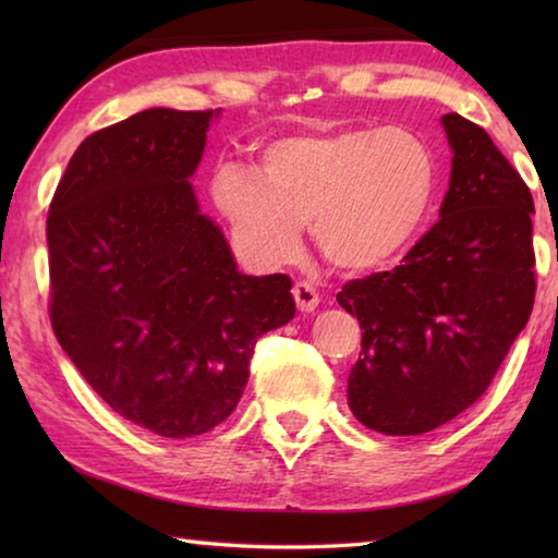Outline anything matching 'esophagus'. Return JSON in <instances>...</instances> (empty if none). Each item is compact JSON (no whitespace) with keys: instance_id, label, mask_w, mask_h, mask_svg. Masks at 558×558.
<instances>
[{"instance_id":"esophagus-1","label":"esophagus","mask_w":558,"mask_h":558,"mask_svg":"<svg viewBox=\"0 0 558 558\" xmlns=\"http://www.w3.org/2000/svg\"><path fill=\"white\" fill-rule=\"evenodd\" d=\"M292 298H295V305L300 313H315V307L319 305L317 290L310 286V282H295V288H292Z\"/></svg>"}]
</instances>
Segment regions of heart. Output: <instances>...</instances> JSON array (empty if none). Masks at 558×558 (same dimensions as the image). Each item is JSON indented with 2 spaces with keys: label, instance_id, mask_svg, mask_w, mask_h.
I'll return each instance as SVG.
<instances>
[{
  "label": "heart",
  "instance_id": "b5f03b06",
  "mask_svg": "<svg viewBox=\"0 0 558 558\" xmlns=\"http://www.w3.org/2000/svg\"><path fill=\"white\" fill-rule=\"evenodd\" d=\"M438 192V157L411 128H342L270 140L260 165L223 162L211 199L263 268L298 256L302 226L327 263L369 272L411 248Z\"/></svg>",
  "mask_w": 558,
  "mask_h": 558
}]
</instances>
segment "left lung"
<instances>
[{"mask_svg": "<svg viewBox=\"0 0 558 558\" xmlns=\"http://www.w3.org/2000/svg\"><path fill=\"white\" fill-rule=\"evenodd\" d=\"M440 122L452 149L440 221L403 266L337 295L364 329L349 409L386 436H418L470 409L534 305L532 194L483 128L458 112Z\"/></svg>", "mask_w": 558, "mask_h": 558, "instance_id": "obj_1", "label": "left lung"}]
</instances>
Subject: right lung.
<instances>
[{"label":"right lung","instance_id":"obj_1","mask_svg":"<svg viewBox=\"0 0 558 558\" xmlns=\"http://www.w3.org/2000/svg\"><path fill=\"white\" fill-rule=\"evenodd\" d=\"M219 112L149 108L93 132L46 219L56 339L112 411L165 438L229 418L253 344L295 317L290 278L243 276L189 182Z\"/></svg>","mask_w":558,"mask_h":558}]
</instances>
